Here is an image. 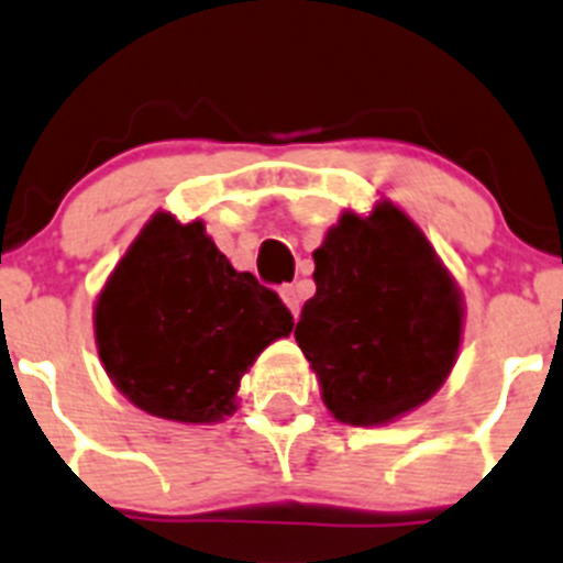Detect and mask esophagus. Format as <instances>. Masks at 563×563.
<instances>
[{"label":"esophagus","mask_w":563,"mask_h":563,"mask_svg":"<svg viewBox=\"0 0 563 563\" xmlns=\"http://www.w3.org/2000/svg\"><path fill=\"white\" fill-rule=\"evenodd\" d=\"M280 297H283V302L288 305V310H291L294 319H297L299 308H302V299H299L297 286H283V288H280Z\"/></svg>","instance_id":"1"}]
</instances>
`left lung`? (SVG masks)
Listing matches in <instances>:
<instances>
[{
	"mask_svg": "<svg viewBox=\"0 0 563 563\" xmlns=\"http://www.w3.org/2000/svg\"><path fill=\"white\" fill-rule=\"evenodd\" d=\"M316 261V294L294 330L321 401L349 427L412 412L449 379L462 343V291L429 239L390 200L343 211Z\"/></svg>",
	"mask_w": 563,
	"mask_h": 563,
	"instance_id": "1",
	"label": "left lung"
}]
</instances>
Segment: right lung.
Instances as JSON below:
<instances>
[{
	"label": "right lung",
	"mask_w": 563,
	"mask_h": 563,
	"mask_svg": "<svg viewBox=\"0 0 563 563\" xmlns=\"http://www.w3.org/2000/svg\"><path fill=\"white\" fill-rule=\"evenodd\" d=\"M92 324L103 371L134 407L217 423L236 412L242 376L294 319L272 288L233 269L203 222L159 211L109 275Z\"/></svg>",
	"instance_id": "obj_1"
}]
</instances>
